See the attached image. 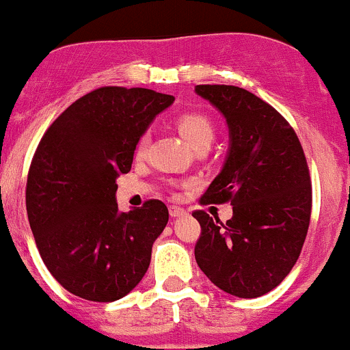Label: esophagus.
I'll return each mask as SVG.
<instances>
[{
	"label": "esophagus",
	"instance_id": "obj_1",
	"mask_svg": "<svg viewBox=\"0 0 350 350\" xmlns=\"http://www.w3.org/2000/svg\"><path fill=\"white\" fill-rule=\"evenodd\" d=\"M168 212H170L172 217H180V215L185 214V211H183L182 207H178V205H170V207H168Z\"/></svg>",
	"mask_w": 350,
	"mask_h": 350
}]
</instances>
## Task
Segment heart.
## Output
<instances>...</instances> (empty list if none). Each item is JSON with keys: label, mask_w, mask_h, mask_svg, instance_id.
Segmentation results:
<instances>
[{"label": "heart", "mask_w": 350, "mask_h": 350, "mask_svg": "<svg viewBox=\"0 0 350 350\" xmlns=\"http://www.w3.org/2000/svg\"><path fill=\"white\" fill-rule=\"evenodd\" d=\"M176 128L180 135L193 146V148H202V146H211L215 136L214 122L208 120L202 113H183L176 118ZM148 133H143L138 138L135 146V157H143L148 146Z\"/></svg>", "instance_id": "heart-1"}]
</instances>
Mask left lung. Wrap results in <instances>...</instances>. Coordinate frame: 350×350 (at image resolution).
Here are the masks:
<instances>
[{
	"instance_id": "left-lung-1",
	"label": "left lung",
	"mask_w": 350,
	"mask_h": 350,
	"mask_svg": "<svg viewBox=\"0 0 350 350\" xmlns=\"http://www.w3.org/2000/svg\"><path fill=\"white\" fill-rule=\"evenodd\" d=\"M229 126L222 172L200 197L202 205H232L222 222L193 211L200 224L196 259L226 293L256 298L286 278L304 247L312 214V180L297 133L278 111L236 85H197Z\"/></svg>"
}]
</instances>
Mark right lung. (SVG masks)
Returning a JSON list of instances; mask_svg holds the SVG:
<instances>
[{
  "label": "right lung",
  "instance_id": "add662e5",
  "mask_svg": "<svg viewBox=\"0 0 350 350\" xmlns=\"http://www.w3.org/2000/svg\"><path fill=\"white\" fill-rule=\"evenodd\" d=\"M174 96L106 85L82 96L43 133L27 178V214L43 262L67 291L114 301L145 276L168 208L150 199L118 211L116 178Z\"/></svg>",
  "mask_w": 350,
  "mask_h": 350
}]
</instances>
